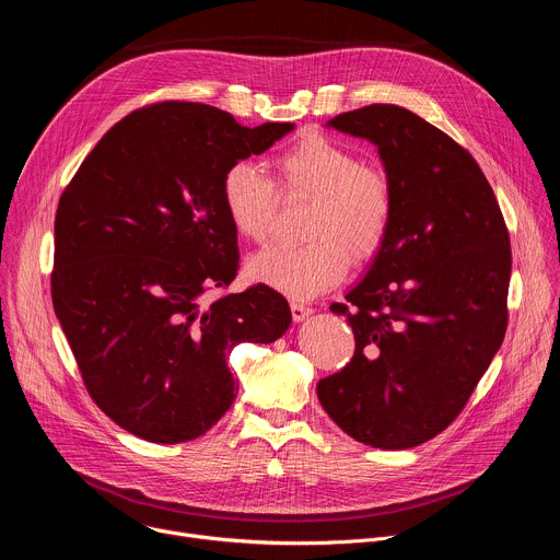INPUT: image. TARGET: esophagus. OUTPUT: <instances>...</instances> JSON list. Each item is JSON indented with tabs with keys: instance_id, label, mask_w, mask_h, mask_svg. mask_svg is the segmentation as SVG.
<instances>
[{
	"instance_id": "34e87169",
	"label": "esophagus",
	"mask_w": 560,
	"mask_h": 560,
	"mask_svg": "<svg viewBox=\"0 0 560 560\" xmlns=\"http://www.w3.org/2000/svg\"><path fill=\"white\" fill-rule=\"evenodd\" d=\"M290 312H292V318L299 324L303 322V318H307L312 314V305L303 303V301H290Z\"/></svg>"
}]
</instances>
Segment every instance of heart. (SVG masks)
I'll return each instance as SVG.
<instances>
[{
    "label": "heart",
    "mask_w": 560,
    "mask_h": 560,
    "mask_svg": "<svg viewBox=\"0 0 560 560\" xmlns=\"http://www.w3.org/2000/svg\"><path fill=\"white\" fill-rule=\"evenodd\" d=\"M275 179L253 162H234L221 177V203L232 230L253 244L268 242L285 197L312 199L301 246H275L255 255L248 279L292 299H312L343 281L350 259L368 261L385 244L394 219L389 175L326 135H307L275 159Z\"/></svg>",
    "instance_id": "obj_1"
}]
</instances>
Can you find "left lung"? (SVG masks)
I'll return each mask as SVG.
<instances>
[{
    "mask_svg": "<svg viewBox=\"0 0 560 560\" xmlns=\"http://www.w3.org/2000/svg\"><path fill=\"white\" fill-rule=\"evenodd\" d=\"M328 124L378 148L394 219L365 279L330 305L357 346L316 396L352 439L415 447L460 415L503 343L510 232L476 159L412 110L372 104Z\"/></svg>",
    "mask_w": 560,
    "mask_h": 560,
    "instance_id": "1",
    "label": "left lung"
}]
</instances>
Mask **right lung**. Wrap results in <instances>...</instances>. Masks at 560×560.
<instances>
[{"instance_id": "obj_1", "label": "right lung", "mask_w": 560, "mask_h": 560, "mask_svg": "<svg viewBox=\"0 0 560 560\" xmlns=\"http://www.w3.org/2000/svg\"><path fill=\"white\" fill-rule=\"evenodd\" d=\"M294 124L248 128L195 102H156L117 121L61 192L52 307L97 408L150 443L206 434L232 406L230 350L290 326L268 285L225 290L238 270L223 173Z\"/></svg>"}]
</instances>
